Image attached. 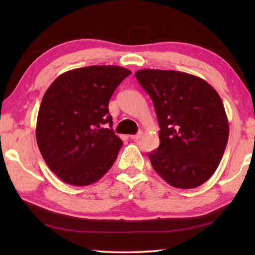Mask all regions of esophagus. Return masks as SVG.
Masks as SVG:
<instances>
[{
	"label": "esophagus",
	"mask_w": 255,
	"mask_h": 255,
	"mask_svg": "<svg viewBox=\"0 0 255 255\" xmlns=\"http://www.w3.org/2000/svg\"><path fill=\"white\" fill-rule=\"evenodd\" d=\"M141 136H143V132H141V131H138V132L136 133V135H131V136H130V138H131L132 140H138Z\"/></svg>",
	"instance_id": "esophagus-1"
}]
</instances>
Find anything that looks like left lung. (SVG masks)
Here are the masks:
<instances>
[{
  "instance_id": "obj_1",
  "label": "left lung",
  "mask_w": 255,
  "mask_h": 255,
  "mask_svg": "<svg viewBox=\"0 0 255 255\" xmlns=\"http://www.w3.org/2000/svg\"><path fill=\"white\" fill-rule=\"evenodd\" d=\"M159 126V146L148 154L156 173L179 189H192L215 173L225 152L228 120L217 91L200 77L178 71L140 70Z\"/></svg>"
}]
</instances>
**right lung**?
<instances>
[{
	"label": "right lung",
	"instance_id": "obj_1",
	"mask_svg": "<svg viewBox=\"0 0 255 255\" xmlns=\"http://www.w3.org/2000/svg\"><path fill=\"white\" fill-rule=\"evenodd\" d=\"M130 74L120 66L82 67L63 73L47 89L38 112L37 144L63 182L76 187L94 183L115 163L123 140L111 127L108 106Z\"/></svg>",
	"mask_w": 255,
	"mask_h": 255
}]
</instances>
